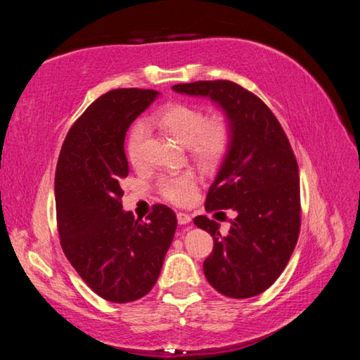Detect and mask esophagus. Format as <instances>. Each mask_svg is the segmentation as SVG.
Wrapping results in <instances>:
<instances>
[{
  "label": "esophagus",
  "mask_w": 360,
  "mask_h": 360,
  "mask_svg": "<svg viewBox=\"0 0 360 360\" xmlns=\"http://www.w3.org/2000/svg\"><path fill=\"white\" fill-rule=\"evenodd\" d=\"M176 217H178V222L181 225H186V224H191L192 222V217H191V214H187V212H178V214H176Z\"/></svg>",
  "instance_id": "obj_1"
}]
</instances>
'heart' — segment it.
<instances>
[{"instance_id":"1","label":"heart","mask_w":360,"mask_h":360,"mask_svg":"<svg viewBox=\"0 0 360 360\" xmlns=\"http://www.w3.org/2000/svg\"><path fill=\"white\" fill-rule=\"evenodd\" d=\"M155 124L168 133L174 141L186 146L193 158L203 165H216L227 152L231 141V125L225 114H212L206 117L202 108L174 103L163 108L155 117ZM146 135V127L136 124L133 127L129 141H127V155L133 165L141 160V144ZM197 179L191 173L172 176L160 181L162 197L174 205H186L191 202L195 193Z\"/></svg>"}]
</instances>
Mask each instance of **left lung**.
Returning <instances> with one entry per match:
<instances>
[{"instance_id":"obj_1","label":"left lung","mask_w":360,"mask_h":360,"mask_svg":"<svg viewBox=\"0 0 360 360\" xmlns=\"http://www.w3.org/2000/svg\"><path fill=\"white\" fill-rule=\"evenodd\" d=\"M173 90L214 101L231 125L205 208L230 210L235 219L225 236L206 216L193 219L214 240L205 276L225 297L259 295L283 273L300 231V179L289 139L265 103L238 84L198 81Z\"/></svg>"}]
</instances>
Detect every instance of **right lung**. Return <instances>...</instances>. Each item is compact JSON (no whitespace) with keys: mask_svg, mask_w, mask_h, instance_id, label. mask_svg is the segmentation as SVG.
Instances as JSON below:
<instances>
[{"mask_svg":"<svg viewBox=\"0 0 360 360\" xmlns=\"http://www.w3.org/2000/svg\"><path fill=\"white\" fill-rule=\"evenodd\" d=\"M158 95L141 89L101 95L75 122L60 150V243L84 283L108 302H135L154 288L178 227L165 205H155L149 221H141L120 202V179L129 174L127 130Z\"/></svg>","mask_w":360,"mask_h":360,"instance_id":"1","label":"right lung"}]
</instances>
